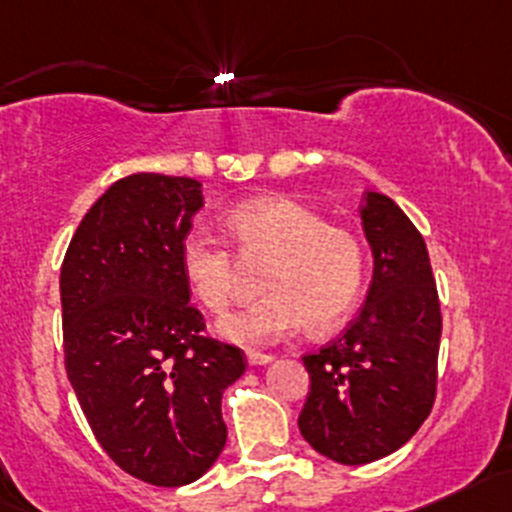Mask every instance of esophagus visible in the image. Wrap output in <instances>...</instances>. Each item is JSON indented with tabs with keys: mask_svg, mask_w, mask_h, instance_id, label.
Listing matches in <instances>:
<instances>
[{
	"mask_svg": "<svg viewBox=\"0 0 512 512\" xmlns=\"http://www.w3.org/2000/svg\"><path fill=\"white\" fill-rule=\"evenodd\" d=\"M272 355H267V352H257V350H247V364L250 367H260V364H269L272 362Z\"/></svg>",
	"mask_w": 512,
	"mask_h": 512,
	"instance_id": "obj_1",
	"label": "esophagus"
}]
</instances>
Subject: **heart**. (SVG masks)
I'll list each match as a JSON object with an SVG mask.
<instances>
[{
    "mask_svg": "<svg viewBox=\"0 0 512 512\" xmlns=\"http://www.w3.org/2000/svg\"><path fill=\"white\" fill-rule=\"evenodd\" d=\"M226 226L245 267L260 269V301L221 323V335L243 345L289 338L303 320L311 330L340 323L364 282V245L345 226L286 196H265L228 213ZM179 267L206 311L223 316L240 286L233 250L209 230H189Z\"/></svg>",
    "mask_w": 512,
    "mask_h": 512,
    "instance_id": "1",
    "label": "heart"
}]
</instances>
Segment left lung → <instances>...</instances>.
I'll use <instances>...</instances> for the list:
<instances>
[{"label": "left lung", "instance_id": "8db88e82", "mask_svg": "<svg viewBox=\"0 0 512 512\" xmlns=\"http://www.w3.org/2000/svg\"><path fill=\"white\" fill-rule=\"evenodd\" d=\"M362 226L374 279L338 340L303 355L311 391L299 430L323 457L369 464L418 432L437 396L442 313L423 235L384 194L367 192Z\"/></svg>", "mask_w": 512, "mask_h": 512}]
</instances>
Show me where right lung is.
<instances>
[{
	"label": "right lung",
	"instance_id": "1",
	"mask_svg": "<svg viewBox=\"0 0 512 512\" xmlns=\"http://www.w3.org/2000/svg\"><path fill=\"white\" fill-rule=\"evenodd\" d=\"M204 206L189 177L138 172L106 189L60 269L65 369L84 418L126 474L153 486L204 476L226 445L223 391L240 347L206 338L179 245Z\"/></svg>",
	"mask_w": 512,
	"mask_h": 512
}]
</instances>
